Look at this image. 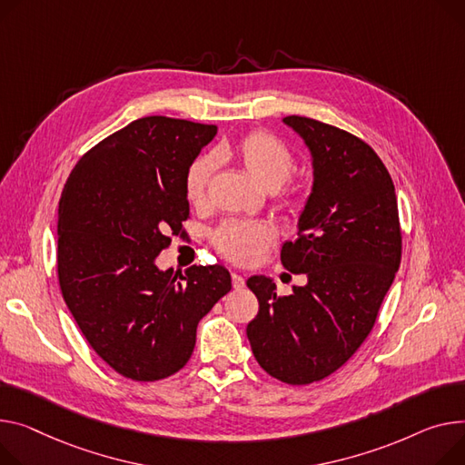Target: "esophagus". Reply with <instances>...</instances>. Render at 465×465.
Instances as JSON below:
<instances>
[{
  "label": "esophagus",
  "mask_w": 465,
  "mask_h": 465,
  "mask_svg": "<svg viewBox=\"0 0 465 465\" xmlns=\"http://www.w3.org/2000/svg\"><path fill=\"white\" fill-rule=\"evenodd\" d=\"M232 284H233V288H235V290H241V288L244 286V276H241V274L233 272V274H232Z\"/></svg>",
  "instance_id": "obj_1"
}]
</instances>
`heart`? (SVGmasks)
<instances>
[{
	"mask_svg": "<svg viewBox=\"0 0 465 465\" xmlns=\"http://www.w3.org/2000/svg\"><path fill=\"white\" fill-rule=\"evenodd\" d=\"M223 157H233L242 170L249 173L262 189L274 193L292 177L295 170V159L290 147L265 131H252L241 136L228 147L216 149L214 154H202L184 172V196L189 203L200 207L207 200V191L211 181L219 168ZM308 202V196L302 189L290 191L282 202L281 209L292 216H299ZM214 249L226 260L251 265L254 263L267 246L272 242V230L265 223L256 221H228L211 233Z\"/></svg>",
	"mask_w": 465,
	"mask_h": 465,
	"instance_id": "heart-1",
	"label": "heart"
}]
</instances>
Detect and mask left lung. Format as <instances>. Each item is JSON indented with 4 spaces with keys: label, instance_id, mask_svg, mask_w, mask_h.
Returning a JSON list of instances; mask_svg holds the SVG:
<instances>
[{
    "label": "left lung",
    "instance_id": "obj_1",
    "mask_svg": "<svg viewBox=\"0 0 465 465\" xmlns=\"http://www.w3.org/2000/svg\"><path fill=\"white\" fill-rule=\"evenodd\" d=\"M284 123L312 153L314 187L281 262L308 282L281 295L271 278L251 276L260 311L246 336L269 376L311 385L346 364L372 331L400 267L401 230L392 179L372 147L311 117Z\"/></svg>",
    "mask_w": 465,
    "mask_h": 465
}]
</instances>
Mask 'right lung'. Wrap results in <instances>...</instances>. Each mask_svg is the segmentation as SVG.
Here are the masks:
<instances>
[{"label":"right lung","instance_id":"add662e5","mask_svg":"<svg viewBox=\"0 0 465 465\" xmlns=\"http://www.w3.org/2000/svg\"><path fill=\"white\" fill-rule=\"evenodd\" d=\"M216 125L149 115L91 147L57 209L61 295L95 353L134 381L164 380L189 362L196 327L232 290L223 265L161 271L172 235H187L184 172Z\"/></svg>","mask_w":465,"mask_h":465}]
</instances>
